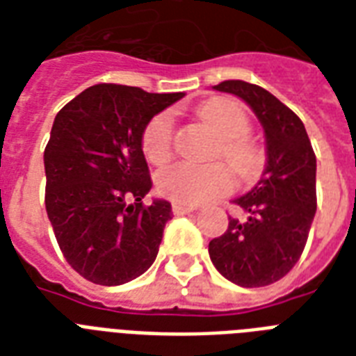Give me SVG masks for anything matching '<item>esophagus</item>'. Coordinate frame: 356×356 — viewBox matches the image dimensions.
<instances>
[{
  "label": "esophagus",
  "instance_id": "1",
  "mask_svg": "<svg viewBox=\"0 0 356 356\" xmlns=\"http://www.w3.org/2000/svg\"><path fill=\"white\" fill-rule=\"evenodd\" d=\"M195 209H197V207H194V205H184V203H177V201H175V203H173V205H172L173 214H177V216H183V214H188V212H194Z\"/></svg>",
  "mask_w": 356,
  "mask_h": 356
}]
</instances>
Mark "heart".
I'll return each mask as SVG.
<instances>
[{"label":"heart","mask_w":356,"mask_h":356,"mask_svg":"<svg viewBox=\"0 0 356 356\" xmlns=\"http://www.w3.org/2000/svg\"><path fill=\"white\" fill-rule=\"evenodd\" d=\"M200 118L216 134V156H223L234 172L251 177L259 172L262 155L248 138L251 122L245 108L234 99L218 97L200 108ZM142 149L153 164L170 161L173 149V118L170 113L156 114L145 125ZM234 186L233 175L223 164L195 166L190 162H175L162 168L156 175V188L162 195L177 203L197 205L229 194Z\"/></svg>","instance_id":"obj_1"}]
</instances>
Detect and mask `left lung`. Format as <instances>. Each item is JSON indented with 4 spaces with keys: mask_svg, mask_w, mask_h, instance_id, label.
Wrapping results in <instances>:
<instances>
[{
    "mask_svg": "<svg viewBox=\"0 0 356 356\" xmlns=\"http://www.w3.org/2000/svg\"><path fill=\"white\" fill-rule=\"evenodd\" d=\"M212 90L245 102L266 138V168L248 194L233 200L242 218L209 243L212 264L243 288L268 286L292 270L303 253L316 214V155L303 122L262 86L223 81Z\"/></svg>",
    "mask_w": 356,
    "mask_h": 356,
    "instance_id": "1",
    "label": "left lung"
}]
</instances>
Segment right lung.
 Wrapping results in <instances>:
<instances>
[{
	"label": "right lung",
	"instance_id": "1",
	"mask_svg": "<svg viewBox=\"0 0 356 356\" xmlns=\"http://www.w3.org/2000/svg\"><path fill=\"white\" fill-rule=\"evenodd\" d=\"M183 96L103 83L55 116L44 151L47 218L64 259L88 281L118 286L155 262L172 205L142 203L151 190L142 134Z\"/></svg>",
	"mask_w": 356,
	"mask_h": 356
}]
</instances>
